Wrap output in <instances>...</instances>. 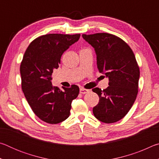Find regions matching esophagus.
<instances>
[{
    "label": "esophagus",
    "instance_id": "1",
    "mask_svg": "<svg viewBox=\"0 0 159 159\" xmlns=\"http://www.w3.org/2000/svg\"><path fill=\"white\" fill-rule=\"evenodd\" d=\"M90 90H88V89H85V88H80V93L81 94H86L88 93H89Z\"/></svg>",
    "mask_w": 159,
    "mask_h": 159
}]
</instances>
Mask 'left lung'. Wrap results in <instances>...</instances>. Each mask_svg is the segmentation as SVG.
Segmentation results:
<instances>
[{"instance_id": "obj_1", "label": "left lung", "mask_w": 159, "mask_h": 159, "mask_svg": "<svg viewBox=\"0 0 159 159\" xmlns=\"http://www.w3.org/2000/svg\"><path fill=\"white\" fill-rule=\"evenodd\" d=\"M82 36L95 48L99 71L109 79L106 89H93L99 98L93 114L103 123L117 122L130 111L138 95L139 69L135 56L124 41L113 34Z\"/></svg>"}]
</instances>
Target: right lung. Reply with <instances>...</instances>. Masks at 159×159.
Listing matches in <instances>:
<instances>
[{
    "label": "right lung",
    "instance_id": "right-lung-1",
    "mask_svg": "<svg viewBox=\"0 0 159 159\" xmlns=\"http://www.w3.org/2000/svg\"><path fill=\"white\" fill-rule=\"evenodd\" d=\"M80 34H50L34 39L26 49L20 65L21 89L32 111L40 119L57 124L69 116L71 102L79 93V88L60 90L53 86V70L57 69L61 57Z\"/></svg>",
    "mask_w": 159,
    "mask_h": 159
}]
</instances>
